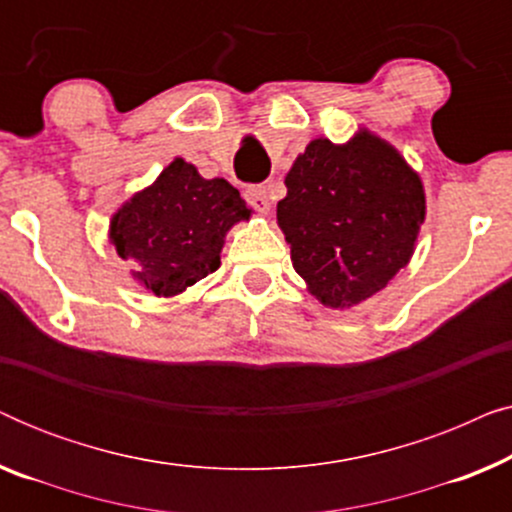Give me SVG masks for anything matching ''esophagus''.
I'll list each match as a JSON object with an SVG mask.
<instances>
[{
    "label": "esophagus",
    "instance_id": "esophagus-1",
    "mask_svg": "<svg viewBox=\"0 0 512 512\" xmlns=\"http://www.w3.org/2000/svg\"><path fill=\"white\" fill-rule=\"evenodd\" d=\"M244 200H247L256 212H270L272 207V195L268 186H249L247 191H244Z\"/></svg>",
    "mask_w": 512,
    "mask_h": 512
}]
</instances>
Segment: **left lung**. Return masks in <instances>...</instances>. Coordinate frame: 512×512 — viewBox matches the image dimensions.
<instances>
[{
	"label": "left lung",
	"instance_id": "1",
	"mask_svg": "<svg viewBox=\"0 0 512 512\" xmlns=\"http://www.w3.org/2000/svg\"><path fill=\"white\" fill-rule=\"evenodd\" d=\"M277 221L291 261L324 305L352 307L405 268L424 223V188L370 132L345 146L314 139L286 174Z\"/></svg>",
	"mask_w": 512,
	"mask_h": 512
}]
</instances>
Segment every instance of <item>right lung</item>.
<instances>
[{
  "instance_id": "1",
  "label": "right lung",
  "mask_w": 512,
  "mask_h": 512,
  "mask_svg": "<svg viewBox=\"0 0 512 512\" xmlns=\"http://www.w3.org/2000/svg\"><path fill=\"white\" fill-rule=\"evenodd\" d=\"M249 214L235 186L202 179L177 158L156 184L118 209L111 240L118 256L139 263V282L167 298L219 268L226 230Z\"/></svg>"
}]
</instances>
